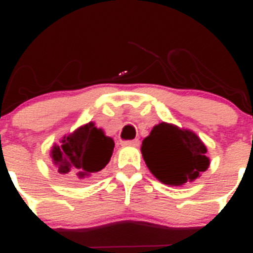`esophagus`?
<instances>
[{"label":"esophagus","instance_id":"esophagus-1","mask_svg":"<svg viewBox=\"0 0 253 253\" xmlns=\"http://www.w3.org/2000/svg\"><path fill=\"white\" fill-rule=\"evenodd\" d=\"M122 145L127 146V145H131V146H137L140 144V140L139 139H133V140H126V141H122Z\"/></svg>","mask_w":253,"mask_h":253}]
</instances>
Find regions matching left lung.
<instances>
[{
  "label": "left lung",
  "instance_id": "left-lung-1",
  "mask_svg": "<svg viewBox=\"0 0 253 253\" xmlns=\"http://www.w3.org/2000/svg\"><path fill=\"white\" fill-rule=\"evenodd\" d=\"M141 153L150 172L167 185L193 181L210 166L202 140L193 131L166 122L153 127L143 140Z\"/></svg>",
  "mask_w": 253,
  "mask_h": 253
}]
</instances>
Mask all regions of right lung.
Wrapping results in <instances>:
<instances>
[{"label":"right lung","instance_id":"obj_1","mask_svg":"<svg viewBox=\"0 0 253 253\" xmlns=\"http://www.w3.org/2000/svg\"><path fill=\"white\" fill-rule=\"evenodd\" d=\"M113 149V139L88 122L63 137L60 145L55 144L50 156L59 173L77 181L101 171L109 163Z\"/></svg>","mask_w":253,"mask_h":253}]
</instances>
